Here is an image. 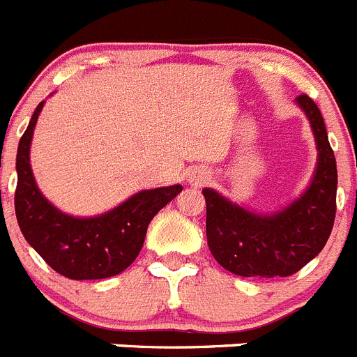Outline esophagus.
Masks as SVG:
<instances>
[{
  "mask_svg": "<svg viewBox=\"0 0 357 357\" xmlns=\"http://www.w3.org/2000/svg\"><path fill=\"white\" fill-rule=\"evenodd\" d=\"M207 173H195V175H191V178H189V181H191V184H195V185H202V184H205V182H207Z\"/></svg>",
  "mask_w": 357,
  "mask_h": 357,
  "instance_id": "34e87169",
  "label": "esophagus"
}]
</instances>
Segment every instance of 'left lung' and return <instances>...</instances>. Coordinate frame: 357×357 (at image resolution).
<instances>
[{
	"label": "left lung",
	"instance_id": "left-lung-1",
	"mask_svg": "<svg viewBox=\"0 0 357 357\" xmlns=\"http://www.w3.org/2000/svg\"><path fill=\"white\" fill-rule=\"evenodd\" d=\"M315 136L319 161L308 189L274 214H255L204 189L207 244L221 267L244 278H285L322 251L336 214V159L320 109L306 93L296 99Z\"/></svg>",
	"mask_w": 357,
	"mask_h": 357
}]
</instances>
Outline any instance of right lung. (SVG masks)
Segmentation results:
<instances>
[{
	"label": "right lung",
	"mask_w": 357,
	"mask_h": 357,
	"mask_svg": "<svg viewBox=\"0 0 357 357\" xmlns=\"http://www.w3.org/2000/svg\"><path fill=\"white\" fill-rule=\"evenodd\" d=\"M40 102L17 149L15 215L28 244L49 267L70 280H102L126 271L142 251L153 215L182 191V185L139 191L122 205L96 218H74L58 211L38 191L29 166V146Z\"/></svg>",
	"instance_id": "add662e5"
}]
</instances>
